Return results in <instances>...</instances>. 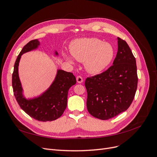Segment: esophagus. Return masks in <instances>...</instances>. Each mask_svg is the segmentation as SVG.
Listing matches in <instances>:
<instances>
[{"instance_id": "1", "label": "esophagus", "mask_w": 157, "mask_h": 157, "mask_svg": "<svg viewBox=\"0 0 157 157\" xmlns=\"http://www.w3.org/2000/svg\"><path fill=\"white\" fill-rule=\"evenodd\" d=\"M77 81L78 83L80 84V83H82L83 82V78L80 77V76H78V77H77Z\"/></svg>"}]
</instances>
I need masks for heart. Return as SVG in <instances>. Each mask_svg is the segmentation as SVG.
I'll list each match as a JSON object with an SVG mask.
<instances>
[{
  "instance_id": "b5f03b06",
  "label": "heart",
  "mask_w": 157,
  "mask_h": 157,
  "mask_svg": "<svg viewBox=\"0 0 157 157\" xmlns=\"http://www.w3.org/2000/svg\"><path fill=\"white\" fill-rule=\"evenodd\" d=\"M70 53L80 62H84V67L90 74L101 72L110 64L114 57V49L108 42H103L97 38H84L71 42ZM66 60L73 62L70 56L64 55Z\"/></svg>"
}]
</instances>
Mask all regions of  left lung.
<instances>
[{
  "instance_id": "1",
  "label": "left lung",
  "mask_w": 157,
  "mask_h": 157,
  "mask_svg": "<svg viewBox=\"0 0 157 157\" xmlns=\"http://www.w3.org/2000/svg\"><path fill=\"white\" fill-rule=\"evenodd\" d=\"M117 40L118 52L113 65L85 81L88 111L101 120H108L126 111L137 90L136 58L126 42L119 37Z\"/></svg>"
}]
</instances>
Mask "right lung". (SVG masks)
Segmentation results:
<instances>
[{"label": "right lung", "mask_w": 157, "mask_h": 157, "mask_svg": "<svg viewBox=\"0 0 157 157\" xmlns=\"http://www.w3.org/2000/svg\"><path fill=\"white\" fill-rule=\"evenodd\" d=\"M40 44L39 40H31L23 47L18 55L12 74L13 91L19 105L28 115L39 121H52L63 115L67 105L69 90L76 84L77 80L72 73L58 69L54 81L46 91L39 96L27 99L23 95V90L19 77V63L23 54L37 49ZM54 55L58 56V52L55 51Z\"/></svg>", "instance_id": "right-lung-1"}]
</instances>
